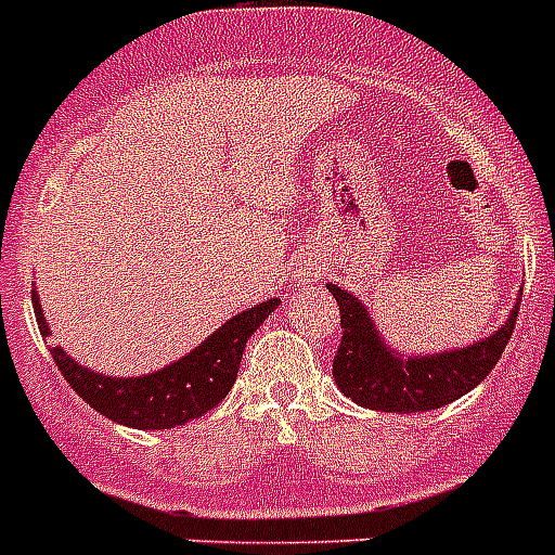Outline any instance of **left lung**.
I'll list each match as a JSON object with an SVG mask.
<instances>
[{"label":"left lung","mask_w":555,"mask_h":555,"mask_svg":"<svg viewBox=\"0 0 555 555\" xmlns=\"http://www.w3.org/2000/svg\"><path fill=\"white\" fill-rule=\"evenodd\" d=\"M327 291L339 301L345 327L339 353L333 359V379L356 404L382 413H427L470 393L496 367L521 305V293H516L511 313L496 331L465 348L408 353L385 339L371 308L356 293L333 282H327Z\"/></svg>","instance_id":"8db88e82"}]
</instances>
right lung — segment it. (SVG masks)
I'll return each instance as SVG.
<instances>
[{
    "mask_svg": "<svg viewBox=\"0 0 555 555\" xmlns=\"http://www.w3.org/2000/svg\"><path fill=\"white\" fill-rule=\"evenodd\" d=\"M276 308L279 299H268L242 310L222 327H216L202 345L159 371L142 373V376H105L88 364L76 362L62 345H51L53 331L44 319L42 301L34 287L36 324L44 341L51 345L53 362L67 385L96 413L116 425L137 427V430H170V427L188 425L222 402L236 382L247 339Z\"/></svg>",
    "mask_w": 555,
    "mask_h": 555,
    "instance_id": "right-lung-1",
    "label": "right lung"
}]
</instances>
